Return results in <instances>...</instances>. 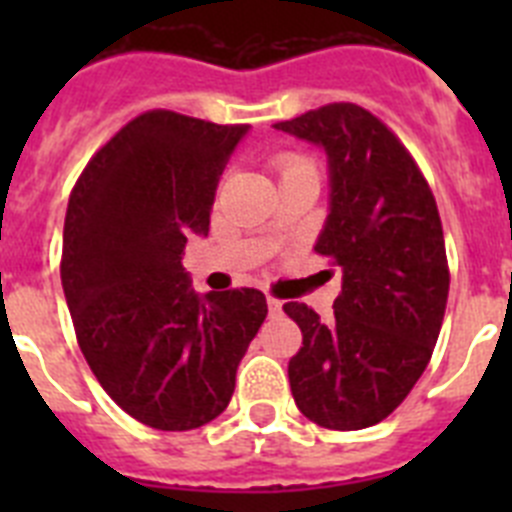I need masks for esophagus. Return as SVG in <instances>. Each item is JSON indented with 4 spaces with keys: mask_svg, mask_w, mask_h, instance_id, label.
I'll use <instances>...</instances> for the list:
<instances>
[{
    "mask_svg": "<svg viewBox=\"0 0 512 512\" xmlns=\"http://www.w3.org/2000/svg\"><path fill=\"white\" fill-rule=\"evenodd\" d=\"M266 305H269L271 315H279V312H282V300H277V297H266Z\"/></svg>",
    "mask_w": 512,
    "mask_h": 512,
    "instance_id": "1",
    "label": "esophagus"
}]
</instances>
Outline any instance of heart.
<instances>
[{"label": "heart", "instance_id": "b5f03b06", "mask_svg": "<svg viewBox=\"0 0 512 512\" xmlns=\"http://www.w3.org/2000/svg\"><path fill=\"white\" fill-rule=\"evenodd\" d=\"M307 164H310V161H307V158H302V156H282V158H277L279 171H289V169H297V166H307Z\"/></svg>", "mask_w": 512, "mask_h": 512}]
</instances>
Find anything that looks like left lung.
<instances>
[{
  "mask_svg": "<svg viewBox=\"0 0 512 512\" xmlns=\"http://www.w3.org/2000/svg\"><path fill=\"white\" fill-rule=\"evenodd\" d=\"M274 128L328 153L330 212L315 253L343 282L330 320L305 302L284 305L302 330L289 387L312 423L359 431L410 395L441 333L449 261L436 197L400 138L359 104H325Z\"/></svg>",
  "mask_w": 512,
  "mask_h": 512,
  "instance_id": "8db88e82",
  "label": "left lung"
}]
</instances>
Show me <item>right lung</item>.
<instances>
[{"label":"right lung","instance_id":"add662e5","mask_svg":"<svg viewBox=\"0 0 512 512\" xmlns=\"http://www.w3.org/2000/svg\"><path fill=\"white\" fill-rule=\"evenodd\" d=\"M248 125L148 110L76 179L61 284L102 390L158 431H192L228 408L266 318L259 289L194 295L182 251L207 235L215 189Z\"/></svg>","mask_w":512,"mask_h":512}]
</instances>
